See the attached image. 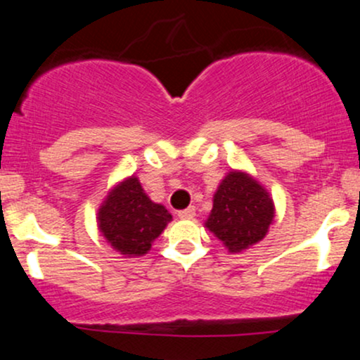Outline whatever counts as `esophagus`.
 <instances>
[{"label":"esophagus","instance_id":"1","mask_svg":"<svg viewBox=\"0 0 360 360\" xmlns=\"http://www.w3.org/2000/svg\"><path fill=\"white\" fill-rule=\"evenodd\" d=\"M194 214H196V210H194V206H189V208L181 210V212L177 213V217H179L181 220H193Z\"/></svg>","mask_w":360,"mask_h":360}]
</instances>
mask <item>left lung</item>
Segmentation results:
<instances>
[{"label":"left lung","mask_w":360,"mask_h":360,"mask_svg":"<svg viewBox=\"0 0 360 360\" xmlns=\"http://www.w3.org/2000/svg\"><path fill=\"white\" fill-rule=\"evenodd\" d=\"M274 217L269 191L247 171L230 169L213 194L205 226L230 254H240L266 237Z\"/></svg>","instance_id":"left-lung-1"}]
</instances>
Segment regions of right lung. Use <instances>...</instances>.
Masks as SVG:
<instances>
[{
  "instance_id": "obj_1",
  "label": "right lung",
  "mask_w": 360,
  "mask_h": 360,
  "mask_svg": "<svg viewBox=\"0 0 360 360\" xmlns=\"http://www.w3.org/2000/svg\"><path fill=\"white\" fill-rule=\"evenodd\" d=\"M98 230L123 257H142L172 214L166 206L154 203L135 174L118 181L105 196L96 214Z\"/></svg>"
}]
</instances>
